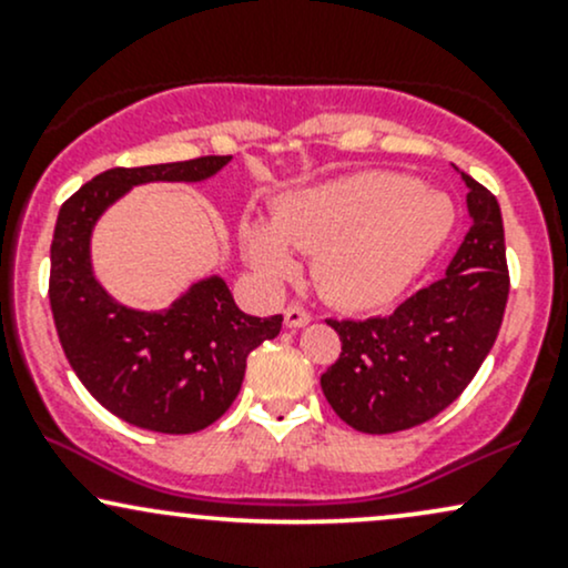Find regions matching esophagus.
Here are the masks:
<instances>
[{
    "label": "esophagus",
    "mask_w": 568,
    "mask_h": 568,
    "mask_svg": "<svg viewBox=\"0 0 568 568\" xmlns=\"http://www.w3.org/2000/svg\"><path fill=\"white\" fill-rule=\"evenodd\" d=\"M310 321L312 315L304 306H288V310H285V325H288V328H304Z\"/></svg>",
    "instance_id": "esophagus-1"
}]
</instances>
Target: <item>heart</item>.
I'll use <instances>...</instances> for the list:
<instances>
[{
  "label": "heart",
  "mask_w": 568,
  "mask_h": 568,
  "mask_svg": "<svg viewBox=\"0 0 568 568\" xmlns=\"http://www.w3.org/2000/svg\"><path fill=\"white\" fill-rule=\"evenodd\" d=\"M446 194L427 192L403 173L368 171L288 192L270 226L243 221L240 247L266 283L293 277L287 247L315 256L317 291L344 310L395 302L440 251L454 230Z\"/></svg>",
  "instance_id": "obj_1"
}]
</instances>
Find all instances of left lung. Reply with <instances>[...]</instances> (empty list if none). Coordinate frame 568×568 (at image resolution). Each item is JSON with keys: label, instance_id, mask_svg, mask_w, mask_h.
Instances as JSON below:
<instances>
[{"label": "left lung", "instance_id": "left-lung-1", "mask_svg": "<svg viewBox=\"0 0 568 568\" xmlns=\"http://www.w3.org/2000/svg\"><path fill=\"white\" fill-rule=\"evenodd\" d=\"M470 230L446 275L395 312L328 321L342 355L321 376L325 400L357 433L389 435L425 425L465 393L497 342L510 275L499 202L462 173Z\"/></svg>", "mask_w": 568, "mask_h": 568}]
</instances>
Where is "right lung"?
I'll list each match as a JSON object with an SVG mask.
<instances>
[{
  "label": "right lung",
  "mask_w": 568,
  "mask_h": 568,
  "mask_svg": "<svg viewBox=\"0 0 568 568\" xmlns=\"http://www.w3.org/2000/svg\"><path fill=\"white\" fill-rule=\"evenodd\" d=\"M232 158L112 168L61 205L50 245V310L61 347L88 393L128 425L189 435L224 416L243 387L245 361L280 334L283 315L253 317L219 275L189 285L168 310L120 304L98 283L90 237L133 186L211 179Z\"/></svg>",
  "instance_id": "right-lung-1"
}]
</instances>
